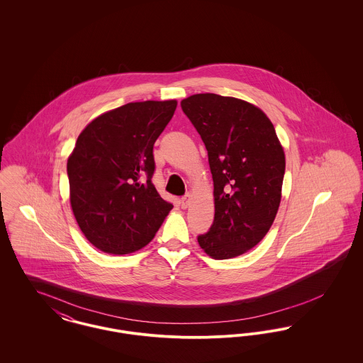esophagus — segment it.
<instances>
[{
  "instance_id": "34e87169",
  "label": "esophagus",
  "mask_w": 363,
  "mask_h": 363,
  "mask_svg": "<svg viewBox=\"0 0 363 363\" xmlns=\"http://www.w3.org/2000/svg\"><path fill=\"white\" fill-rule=\"evenodd\" d=\"M190 199H191V194L190 193H186L184 197H181V200H179V204H181V207L182 208H188L190 203Z\"/></svg>"
}]
</instances>
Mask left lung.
<instances>
[{
  "label": "left lung",
  "instance_id": "left-lung-1",
  "mask_svg": "<svg viewBox=\"0 0 363 363\" xmlns=\"http://www.w3.org/2000/svg\"><path fill=\"white\" fill-rule=\"evenodd\" d=\"M208 151L215 218L197 237L212 259L237 257L259 243L275 220L286 169L275 128L259 107L216 94L181 102Z\"/></svg>",
  "mask_w": 363,
  "mask_h": 363
}]
</instances>
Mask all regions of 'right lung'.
<instances>
[{
	"label": "right lung",
	"mask_w": 363,
	"mask_h": 363,
	"mask_svg": "<svg viewBox=\"0 0 363 363\" xmlns=\"http://www.w3.org/2000/svg\"><path fill=\"white\" fill-rule=\"evenodd\" d=\"M175 101L123 104L77 138L68 159L70 206L95 247L128 255L152 241L173 208L160 197L154 144L173 118Z\"/></svg>",
	"instance_id": "1"
}]
</instances>
